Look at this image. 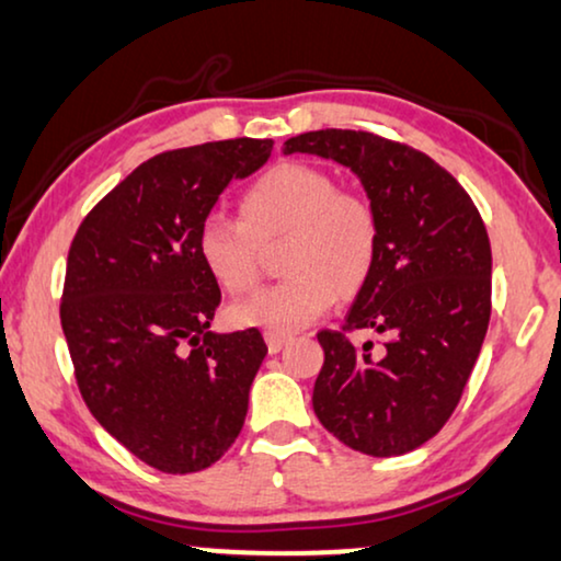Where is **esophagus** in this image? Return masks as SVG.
<instances>
[{
    "instance_id": "1",
    "label": "esophagus",
    "mask_w": 561,
    "mask_h": 561,
    "mask_svg": "<svg viewBox=\"0 0 561 561\" xmlns=\"http://www.w3.org/2000/svg\"><path fill=\"white\" fill-rule=\"evenodd\" d=\"M288 334H275V332H267L265 334V343H267V353L271 355H275V353H280L283 347L288 345Z\"/></svg>"
}]
</instances>
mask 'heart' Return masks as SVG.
Returning <instances> with one entry per match:
<instances>
[{
  "label": "heart",
  "instance_id": "obj_1",
  "mask_svg": "<svg viewBox=\"0 0 561 561\" xmlns=\"http://www.w3.org/2000/svg\"><path fill=\"white\" fill-rule=\"evenodd\" d=\"M239 218L210 216L198 234L203 265L218 286L242 296L257 286L263 250L280 244L288 275L229 309L234 327L290 334L322 317L337 298L366 286L378 254V218L366 198L340 193L317 167L283 162L260 174L239 198Z\"/></svg>",
  "mask_w": 561,
  "mask_h": 561
}]
</instances>
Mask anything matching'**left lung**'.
Instances as JSON below:
<instances>
[{
  "mask_svg": "<svg viewBox=\"0 0 561 561\" xmlns=\"http://www.w3.org/2000/svg\"><path fill=\"white\" fill-rule=\"evenodd\" d=\"M283 154L347 167L378 218L376 265L347 327L383 343L317 334L319 423L366 456L410 454L446 425L482 351L492 298L482 216L438 162L366 130H309L288 138Z\"/></svg>",
  "mask_w": 561,
  "mask_h": 561,
  "instance_id": "1",
  "label": "left lung"
}]
</instances>
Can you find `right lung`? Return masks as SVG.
Returning a JSON list of instances; mask_svg holds the SVG:
<instances>
[{"label":"right lung","instance_id":"right-lung-1","mask_svg":"<svg viewBox=\"0 0 561 561\" xmlns=\"http://www.w3.org/2000/svg\"><path fill=\"white\" fill-rule=\"evenodd\" d=\"M273 141L231 138L138 164L71 242L61 298L77 383L100 425L164 474L208 469L237 440L267 345L210 332L221 290L198 252L218 195Z\"/></svg>","mask_w":561,"mask_h":561}]
</instances>
